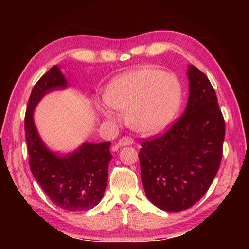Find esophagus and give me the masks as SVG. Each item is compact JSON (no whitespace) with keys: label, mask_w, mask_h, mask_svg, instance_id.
I'll use <instances>...</instances> for the list:
<instances>
[{"label":"esophagus","mask_w":249,"mask_h":249,"mask_svg":"<svg viewBox=\"0 0 249 249\" xmlns=\"http://www.w3.org/2000/svg\"><path fill=\"white\" fill-rule=\"evenodd\" d=\"M134 144V141L132 140L130 137H122L119 140V142H117V146L119 147H123V146H129V145H133Z\"/></svg>","instance_id":"1"}]
</instances>
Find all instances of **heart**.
I'll list each match as a JSON object with an SVG mask.
<instances>
[{
  "instance_id": "b5f03b06",
  "label": "heart",
  "mask_w": 249,
  "mask_h": 249,
  "mask_svg": "<svg viewBox=\"0 0 249 249\" xmlns=\"http://www.w3.org/2000/svg\"><path fill=\"white\" fill-rule=\"evenodd\" d=\"M105 103L98 109L105 120H117L113 109L125 112L135 132L155 134L174 120L182 101V88L175 74L144 67L113 79L104 91Z\"/></svg>"
}]
</instances>
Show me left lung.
Segmentation results:
<instances>
[{
  "instance_id": "left-lung-1",
  "label": "left lung",
  "mask_w": 249,
  "mask_h": 249,
  "mask_svg": "<svg viewBox=\"0 0 249 249\" xmlns=\"http://www.w3.org/2000/svg\"><path fill=\"white\" fill-rule=\"evenodd\" d=\"M189 98L180 119L161 135L142 144L141 178L158 209L179 212L208 191L222 160L225 123L206 75L189 65Z\"/></svg>"
}]
</instances>
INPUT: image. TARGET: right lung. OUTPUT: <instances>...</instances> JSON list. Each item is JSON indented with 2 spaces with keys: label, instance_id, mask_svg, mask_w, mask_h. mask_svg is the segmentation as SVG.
<instances>
[{
  "label": "right lung",
  "instance_id": "1",
  "mask_svg": "<svg viewBox=\"0 0 249 249\" xmlns=\"http://www.w3.org/2000/svg\"><path fill=\"white\" fill-rule=\"evenodd\" d=\"M58 66H53L34 86L25 114V138L29 167L41 189L59 208L87 211L100 203L107 183L111 142H83L68 154L49 149L39 136L34 111L46 94L68 88Z\"/></svg>",
  "mask_w": 249,
  "mask_h": 249
}]
</instances>
